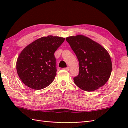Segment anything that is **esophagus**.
Returning a JSON list of instances; mask_svg holds the SVG:
<instances>
[{
  "label": "esophagus",
  "mask_w": 128,
  "mask_h": 128,
  "mask_svg": "<svg viewBox=\"0 0 128 128\" xmlns=\"http://www.w3.org/2000/svg\"><path fill=\"white\" fill-rule=\"evenodd\" d=\"M63 69H64V70H66V71H69V70H70V68H69V67H67V68H64Z\"/></svg>",
  "instance_id": "obj_1"
}]
</instances>
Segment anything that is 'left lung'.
I'll list each match as a JSON object with an SVG mask.
<instances>
[{"label": "left lung", "mask_w": 128, "mask_h": 128, "mask_svg": "<svg viewBox=\"0 0 128 128\" xmlns=\"http://www.w3.org/2000/svg\"><path fill=\"white\" fill-rule=\"evenodd\" d=\"M78 60L79 74L74 78L81 90L93 92L108 82L112 71L110 56L99 43L83 35L66 38Z\"/></svg>", "instance_id": "left-lung-1"}]
</instances>
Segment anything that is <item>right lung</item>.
Segmentation results:
<instances>
[{
  "label": "right lung",
  "mask_w": 128,
  "mask_h": 128,
  "mask_svg": "<svg viewBox=\"0 0 128 128\" xmlns=\"http://www.w3.org/2000/svg\"><path fill=\"white\" fill-rule=\"evenodd\" d=\"M64 40V38L48 35L35 40L22 50L16 70L24 84L38 90L52 84L57 74L54 53Z\"/></svg>",
  "instance_id": "right-lung-1"
}]
</instances>
